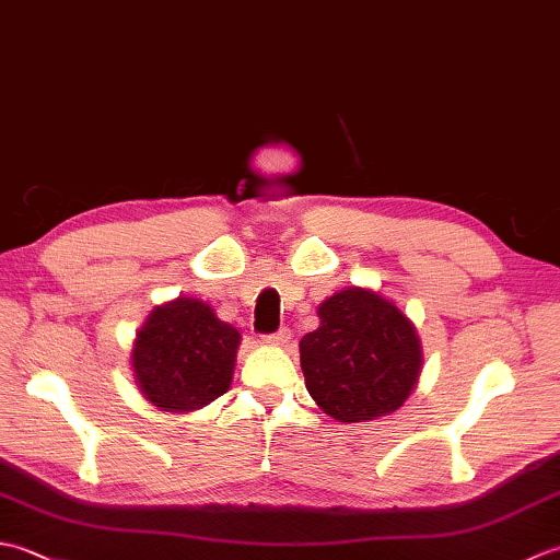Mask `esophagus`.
<instances>
[{"instance_id": "1", "label": "esophagus", "mask_w": 560, "mask_h": 560, "mask_svg": "<svg viewBox=\"0 0 560 560\" xmlns=\"http://www.w3.org/2000/svg\"><path fill=\"white\" fill-rule=\"evenodd\" d=\"M269 347H287V343L291 341V329H279V331H273V335H269L267 339H265Z\"/></svg>"}]
</instances>
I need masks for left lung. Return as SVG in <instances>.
Masks as SVG:
<instances>
[{"label":"left lung","mask_w":560,"mask_h":560,"mask_svg":"<svg viewBox=\"0 0 560 560\" xmlns=\"http://www.w3.org/2000/svg\"><path fill=\"white\" fill-rule=\"evenodd\" d=\"M319 327L301 339V368L315 404L339 423L389 416L423 368L419 331L395 301L351 287L317 307Z\"/></svg>","instance_id":"8db88e82"}]
</instances>
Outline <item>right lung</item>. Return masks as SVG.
Masks as SVG:
<instances>
[{
  "label": "right lung",
  "instance_id": "1",
  "mask_svg": "<svg viewBox=\"0 0 560 560\" xmlns=\"http://www.w3.org/2000/svg\"><path fill=\"white\" fill-rule=\"evenodd\" d=\"M241 339L205 301L156 305L132 343L135 385L161 411H197L229 392Z\"/></svg>",
  "mask_w": 560,
  "mask_h": 560
}]
</instances>
